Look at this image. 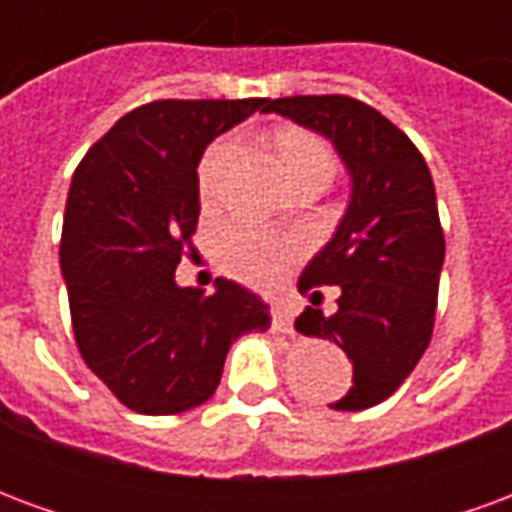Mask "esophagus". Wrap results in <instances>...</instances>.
I'll list each match as a JSON object with an SVG mask.
<instances>
[{"mask_svg":"<svg viewBox=\"0 0 512 512\" xmlns=\"http://www.w3.org/2000/svg\"><path fill=\"white\" fill-rule=\"evenodd\" d=\"M271 326H274V332L293 334V315H290V310L282 301L271 304Z\"/></svg>","mask_w":512,"mask_h":512,"instance_id":"obj_1","label":"esophagus"}]
</instances>
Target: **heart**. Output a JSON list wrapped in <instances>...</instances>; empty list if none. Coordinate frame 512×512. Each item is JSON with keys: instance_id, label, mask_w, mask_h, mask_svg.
Wrapping results in <instances>:
<instances>
[{"instance_id": "heart-1", "label": "heart", "mask_w": 512, "mask_h": 512, "mask_svg": "<svg viewBox=\"0 0 512 512\" xmlns=\"http://www.w3.org/2000/svg\"><path fill=\"white\" fill-rule=\"evenodd\" d=\"M282 167L288 172L293 186H318L326 189L337 175V153L332 145L310 128L279 126L271 134ZM227 142H213L200 161L197 183H200L202 202L213 197L216 172L222 167ZM299 249L290 238L249 230V227H224L216 238V260L227 277L238 279L252 288H274L288 274L290 263L296 260Z\"/></svg>"}]
</instances>
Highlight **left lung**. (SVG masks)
<instances>
[{
    "label": "left lung",
    "mask_w": 512,
    "mask_h": 512,
    "mask_svg": "<svg viewBox=\"0 0 512 512\" xmlns=\"http://www.w3.org/2000/svg\"><path fill=\"white\" fill-rule=\"evenodd\" d=\"M263 112L332 139L351 172L343 222L301 271L299 293L312 304L296 332L340 345L354 365L351 392L332 408L376 406L411 376L433 337L444 230L430 169L395 123L348 95L274 98ZM326 284L341 293L334 313L320 310Z\"/></svg>",
    "instance_id": "8db88e82"
}]
</instances>
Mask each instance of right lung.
Returning <instances> with one entry per match:
<instances>
[{
    "instance_id": "obj_1",
    "label": "right lung",
    "mask_w": 512,
    "mask_h": 512,
    "mask_svg": "<svg viewBox=\"0 0 512 512\" xmlns=\"http://www.w3.org/2000/svg\"><path fill=\"white\" fill-rule=\"evenodd\" d=\"M268 98L153 101L128 112L76 167L60 266L84 365L136 414H180L222 381L235 337L266 332L268 304L230 279L178 288L200 219L205 147Z\"/></svg>"
}]
</instances>
